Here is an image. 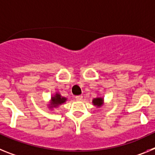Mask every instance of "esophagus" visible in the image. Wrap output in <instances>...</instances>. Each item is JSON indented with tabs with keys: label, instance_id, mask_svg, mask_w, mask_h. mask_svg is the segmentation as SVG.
I'll return each instance as SVG.
<instances>
[{
	"label": "esophagus",
	"instance_id": "1",
	"mask_svg": "<svg viewBox=\"0 0 155 155\" xmlns=\"http://www.w3.org/2000/svg\"><path fill=\"white\" fill-rule=\"evenodd\" d=\"M82 98H83L82 95H78V96L75 97L76 100H78V101H81V100H82Z\"/></svg>",
	"mask_w": 155,
	"mask_h": 155
}]
</instances>
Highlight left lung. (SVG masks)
<instances>
[{
  "mask_svg": "<svg viewBox=\"0 0 155 155\" xmlns=\"http://www.w3.org/2000/svg\"><path fill=\"white\" fill-rule=\"evenodd\" d=\"M93 103H94V105H97V106H101L103 103V99L102 98H94L93 100Z\"/></svg>",
  "mask_w": 155,
  "mask_h": 155,
  "instance_id": "obj_1",
  "label": "left lung"
}]
</instances>
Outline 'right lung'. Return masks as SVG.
I'll return each mask as SVG.
<instances>
[{
	"mask_svg": "<svg viewBox=\"0 0 155 155\" xmlns=\"http://www.w3.org/2000/svg\"><path fill=\"white\" fill-rule=\"evenodd\" d=\"M51 100H52L51 105L52 106L56 107V106H57V105H60V104H62L64 103V102H65L66 98H64V97H61L59 94H57L54 97H52Z\"/></svg>",
	"mask_w": 155,
	"mask_h": 155,
	"instance_id": "obj_1",
	"label": "right lung"
}]
</instances>
